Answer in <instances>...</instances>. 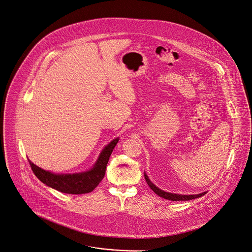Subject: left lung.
<instances>
[{
    "mask_svg": "<svg viewBox=\"0 0 252 252\" xmlns=\"http://www.w3.org/2000/svg\"><path fill=\"white\" fill-rule=\"evenodd\" d=\"M145 176V179H146V182L147 184L149 185V187L151 188L152 190L159 197L165 199V200H169V201H189V200H194V199H197V198H200L202 197L203 195H205V192L201 193V194H197V195H178V194H171V193H167V192H164L160 189H158V187H156V185H154L150 181L149 177L146 175V173L144 174Z\"/></svg>",
    "mask_w": 252,
    "mask_h": 252,
    "instance_id": "1",
    "label": "left lung"
}]
</instances>
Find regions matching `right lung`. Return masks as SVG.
I'll return each mask as SVG.
<instances>
[{
	"instance_id": "obj_1",
	"label": "right lung",
	"mask_w": 252,
	"mask_h": 252,
	"mask_svg": "<svg viewBox=\"0 0 252 252\" xmlns=\"http://www.w3.org/2000/svg\"><path fill=\"white\" fill-rule=\"evenodd\" d=\"M118 141L119 138L111 141L101 152L94 166L86 172L76 174H54L42 169L30 160L29 163L34 174L38 179H40V181L59 192L72 195L91 193L98 186L103 179L109 158Z\"/></svg>"
}]
</instances>
